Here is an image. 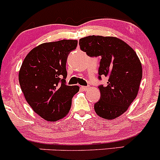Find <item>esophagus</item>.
Returning <instances> with one entry per match:
<instances>
[{
    "instance_id": "1",
    "label": "esophagus",
    "mask_w": 160,
    "mask_h": 160,
    "mask_svg": "<svg viewBox=\"0 0 160 160\" xmlns=\"http://www.w3.org/2000/svg\"><path fill=\"white\" fill-rule=\"evenodd\" d=\"M81 88H82V90H88V89H89V87H86V86H83V87H81Z\"/></svg>"
}]
</instances>
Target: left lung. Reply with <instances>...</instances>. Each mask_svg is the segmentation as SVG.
I'll return each mask as SVG.
<instances>
[{"label":"left lung","mask_w":160,"mask_h":160,"mask_svg":"<svg viewBox=\"0 0 160 160\" xmlns=\"http://www.w3.org/2000/svg\"><path fill=\"white\" fill-rule=\"evenodd\" d=\"M80 48L90 57L101 56L98 79L106 77V87H98L101 98L94 104L98 115L111 120L125 113L138 94L142 67L136 52L115 37L90 35L80 38Z\"/></svg>","instance_id":"8db88e82"}]
</instances>
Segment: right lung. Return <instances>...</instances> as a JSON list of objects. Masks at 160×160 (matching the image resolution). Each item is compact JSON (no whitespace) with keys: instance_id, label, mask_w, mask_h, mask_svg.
<instances>
[{"instance_id":"right-lung-1","label":"right lung","mask_w":160,"mask_h":160,"mask_svg":"<svg viewBox=\"0 0 160 160\" xmlns=\"http://www.w3.org/2000/svg\"><path fill=\"white\" fill-rule=\"evenodd\" d=\"M77 40L46 42L31 50L19 71V83L25 100L33 111L49 122L65 117L78 86L66 84L68 55Z\"/></svg>"}]
</instances>
